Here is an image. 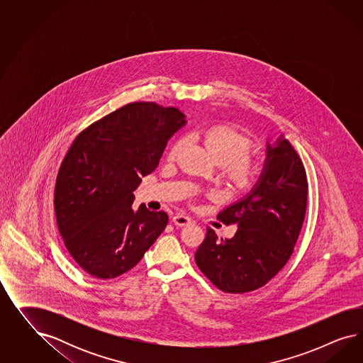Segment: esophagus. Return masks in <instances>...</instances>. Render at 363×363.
<instances>
[{"label":"esophagus","mask_w":363,"mask_h":363,"mask_svg":"<svg viewBox=\"0 0 363 363\" xmlns=\"http://www.w3.org/2000/svg\"><path fill=\"white\" fill-rule=\"evenodd\" d=\"M173 222L176 223L177 226H187L191 223V218L185 214H177L173 217Z\"/></svg>","instance_id":"1"}]
</instances>
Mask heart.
Instances as JSON below:
<instances>
[{"label":"heart","mask_w":363,"mask_h":363,"mask_svg":"<svg viewBox=\"0 0 363 363\" xmlns=\"http://www.w3.org/2000/svg\"><path fill=\"white\" fill-rule=\"evenodd\" d=\"M197 135L206 150L220 161L222 174L231 186L241 190L253 186L259 176V162L257 155L252 153L257 146L246 133L235 126L218 123L211 125ZM185 143V138L177 140L172 145L167 158L176 161Z\"/></svg>","instance_id":"1"}]
</instances>
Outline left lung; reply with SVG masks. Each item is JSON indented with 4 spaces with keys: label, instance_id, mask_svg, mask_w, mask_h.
Listing matches in <instances>:
<instances>
[{
    "label": "left lung",
    "instance_id": "8db88e82",
    "mask_svg": "<svg viewBox=\"0 0 363 363\" xmlns=\"http://www.w3.org/2000/svg\"><path fill=\"white\" fill-rule=\"evenodd\" d=\"M308 177L302 160L284 137L266 147L261 177L253 190L218 220L237 223L233 238L208 228L196 264L213 285L242 294L266 285L291 257L308 205Z\"/></svg>",
    "mask_w": 363,
    "mask_h": 363
}]
</instances>
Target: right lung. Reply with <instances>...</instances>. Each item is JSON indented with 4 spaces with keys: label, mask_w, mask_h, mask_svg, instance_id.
<instances>
[{
    "label": "right lung",
    "mask_w": 363,
    "mask_h": 363,
    "mask_svg": "<svg viewBox=\"0 0 363 363\" xmlns=\"http://www.w3.org/2000/svg\"><path fill=\"white\" fill-rule=\"evenodd\" d=\"M185 122L176 108L132 102L69 147L55 179V220L66 250L88 274L111 279L129 272L165 230V211H134L133 191Z\"/></svg>",
    "instance_id": "right-lung-1"
}]
</instances>
